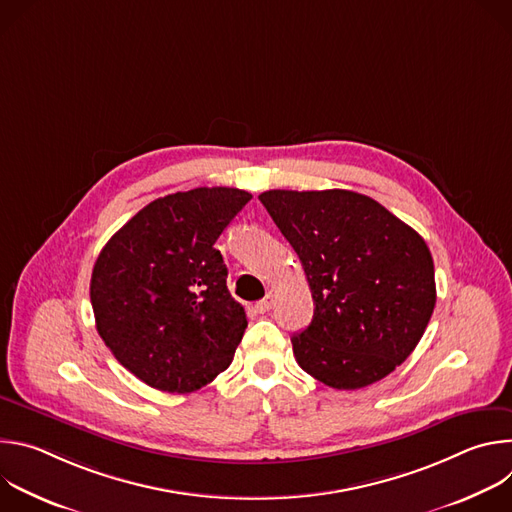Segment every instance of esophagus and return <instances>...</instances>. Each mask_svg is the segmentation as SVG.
<instances>
[{
	"mask_svg": "<svg viewBox=\"0 0 512 512\" xmlns=\"http://www.w3.org/2000/svg\"><path fill=\"white\" fill-rule=\"evenodd\" d=\"M273 304H275V294H273V291H267L265 298H263L261 302H257V304H255V310L263 314V312H269Z\"/></svg>",
	"mask_w": 512,
	"mask_h": 512,
	"instance_id": "34e87169",
	"label": "esophagus"
}]
</instances>
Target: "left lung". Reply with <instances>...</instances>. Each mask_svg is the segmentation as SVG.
<instances>
[{"label":"left lung","instance_id":"8db88e82","mask_svg":"<svg viewBox=\"0 0 512 512\" xmlns=\"http://www.w3.org/2000/svg\"><path fill=\"white\" fill-rule=\"evenodd\" d=\"M259 200L312 289L314 318L291 336L300 367L340 391L385 379L413 352L435 308L433 259L421 235L352 190H267Z\"/></svg>","mask_w":512,"mask_h":512}]
</instances>
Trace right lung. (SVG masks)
I'll return each instance as SVG.
<instances>
[{
  "instance_id": "1",
  "label": "right lung",
  "mask_w": 512,
  "mask_h": 512,
  "mask_svg": "<svg viewBox=\"0 0 512 512\" xmlns=\"http://www.w3.org/2000/svg\"><path fill=\"white\" fill-rule=\"evenodd\" d=\"M251 198L227 186L168 194L99 253L91 275L97 332L145 385L192 393L231 364L247 316L214 243Z\"/></svg>"
}]
</instances>
